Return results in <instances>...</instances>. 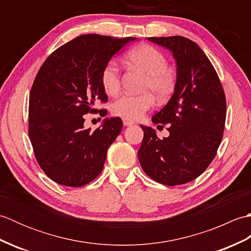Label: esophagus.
Instances as JSON below:
<instances>
[{
  "label": "esophagus",
  "mask_w": 251,
  "mask_h": 251,
  "mask_svg": "<svg viewBox=\"0 0 251 251\" xmlns=\"http://www.w3.org/2000/svg\"><path fill=\"white\" fill-rule=\"evenodd\" d=\"M123 124H124L125 126H129V125H134L135 122L129 120V119H125L124 117V119H123Z\"/></svg>",
  "instance_id": "34e87169"
}]
</instances>
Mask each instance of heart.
Masks as SVG:
<instances>
[{"mask_svg":"<svg viewBox=\"0 0 251 251\" xmlns=\"http://www.w3.org/2000/svg\"><path fill=\"white\" fill-rule=\"evenodd\" d=\"M126 61L146 73L142 89L147 92L134 95L123 94L112 103V112L125 119H139L154 104V96L164 99L173 93L176 74L167 67V58L161 50L151 45H139L125 55ZM101 84L104 92L114 96L121 89L120 69L114 61L106 63L101 72Z\"/></svg>","mask_w":251,"mask_h":251,"instance_id":"1","label":"heart"}]
</instances>
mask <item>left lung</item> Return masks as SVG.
<instances>
[{
  "label": "left lung",
  "instance_id": "8db88e82",
  "mask_svg": "<svg viewBox=\"0 0 251 251\" xmlns=\"http://www.w3.org/2000/svg\"><path fill=\"white\" fill-rule=\"evenodd\" d=\"M173 51L177 82L168 103L152 117L168 124L169 137L141 125L143 139L138 152L149 177L165 185L188 183L205 172L219 148L226 116V100L214 66L199 45L186 37H148Z\"/></svg>",
  "mask_w": 251,
  "mask_h": 251
}]
</instances>
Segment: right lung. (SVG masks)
<instances>
[{"mask_svg": "<svg viewBox=\"0 0 251 251\" xmlns=\"http://www.w3.org/2000/svg\"><path fill=\"white\" fill-rule=\"evenodd\" d=\"M136 37L79 35L52 51L41 66L29 98V137L37 163L56 183L79 188L102 172L109 147L120 135V117L105 119L94 131L84 116L108 102L101 72ZM102 116L106 110L101 109Z\"/></svg>", "mask_w": 251, "mask_h": 251, "instance_id": "add662e5", "label": "right lung"}]
</instances>
